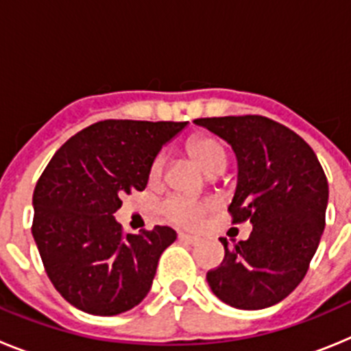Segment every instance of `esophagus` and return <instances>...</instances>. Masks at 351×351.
I'll use <instances>...</instances> for the list:
<instances>
[{"mask_svg": "<svg viewBox=\"0 0 351 351\" xmlns=\"http://www.w3.org/2000/svg\"><path fill=\"white\" fill-rule=\"evenodd\" d=\"M179 241H184V243L188 244H197L200 239L197 237V235H190V234H184V232H179Z\"/></svg>", "mask_w": 351, "mask_h": 351, "instance_id": "1", "label": "esophagus"}]
</instances>
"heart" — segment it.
<instances>
[{"label":"heart","mask_w":351,"mask_h":351,"mask_svg":"<svg viewBox=\"0 0 351 351\" xmlns=\"http://www.w3.org/2000/svg\"><path fill=\"white\" fill-rule=\"evenodd\" d=\"M191 156L198 161V165L202 167L209 176L221 173L226 167V153L223 145L216 138L207 137H195L188 144ZM167 158L165 153H158L149 167V181L160 182L163 173H165ZM213 209V204L206 200H195V198L182 197V195H172L161 204V213L165 214V218L170 221L178 223L182 226H197L204 219L209 210Z\"/></svg>","instance_id":"b5f03b06"}]
</instances>
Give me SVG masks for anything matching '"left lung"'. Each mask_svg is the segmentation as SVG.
I'll return each mask as SVG.
<instances>
[{
	"label": "left lung",
	"mask_w": 351,
	"mask_h": 351,
	"mask_svg": "<svg viewBox=\"0 0 351 351\" xmlns=\"http://www.w3.org/2000/svg\"><path fill=\"white\" fill-rule=\"evenodd\" d=\"M225 138L237 156L239 178L228 206L232 223L250 221V239L228 247L207 272L219 300L239 309L274 306L308 272L325 228L328 184L311 145L263 116L195 119Z\"/></svg>",
	"instance_id": "8db88e82"
}]
</instances>
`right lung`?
<instances>
[{"mask_svg":"<svg viewBox=\"0 0 351 351\" xmlns=\"http://www.w3.org/2000/svg\"><path fill=\"white\" fill-rule=\"evenodd\" d=\"M186 126L176 121L105 119L68 138L40 176L31 232L43 267L64 300L89 315L135 308L151 290L170 226L125 234L114 213L145 190L161 145Z\"/></svg>","mask_w":351,"mask_h":351,"instance_id":"right-lung-1","label":"right lung"}]
</instances>
